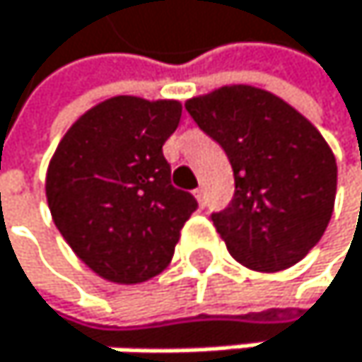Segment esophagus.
I'll use <instances>...</instances> for the list:
<instances>
[{"label":"esophagus","mask_w":362,"mask_h":362,"mask_svg":"<svg viewBox=\"0 0 362 362\" xmlns=\"http://www.w3.org/2000/svg\"><path fill=\"white\" fill-rule=\"evenodd\" d=\"M193 195H195L197 204L204 208V206H206V193H204V189H195V191H193Z\"/></svg>","instance_id":"34e87169"}]
</instances>
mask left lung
<instances>
[{
	"instance_id": "obj_1",
	"label": "left lung",
	"mask_w": 362,
	"mask_h": 362,
	"mask_svg": "<svg viewBox=\"0 0 362 362\" xmlns=\"http://www.w3.org/2000/svg\"><path fill=\"white\" fill-rule=\"evenodd\" d=\"M234 171V197L213 223L236 262L282 272L324 236L337 195V160L326 139L293 106L247 84L221 86L187 104Z\"/></svg>"
}]
</instances>
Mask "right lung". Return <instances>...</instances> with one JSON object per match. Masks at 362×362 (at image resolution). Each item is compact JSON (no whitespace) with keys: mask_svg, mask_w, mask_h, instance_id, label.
<instances>
[{"mask_svg":"<svg viewBox=\"0 0 362 362\" xmlns=\"http://www.w3.org/2000/svg\"><path fill=\"white\" fill-rule=\"evenodd\" d=\"M180 117L175 100L110 97L66 130L49 160L52 219L84 265L110 282L139 284L167 269L197 208L171 185L163 156Z\"/></svg>","mask_w":362,"mask_h":362,"instance_id":"1","label":"right lung"}]
</instances>
